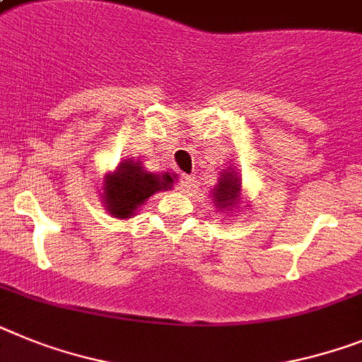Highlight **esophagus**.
Listing matches in <instances>:
<instances>
[{
	"instance_id": "obj_1",
	"label": "esophagus",
	"mask_w": 362,
	"mask_h": 362,
	"mask_svg": "<svg viewBox=\"0 0 362 362\" xmlns=\"http://www.w3.org/2000/svg\"><path fill=\"white\" fill-rule=\"evenodd\" d=\"M194 183H196V181H194L192 175H183V177H181V187H183V190H190V188L194 187Z\"/></svg>"
}]
</instances>
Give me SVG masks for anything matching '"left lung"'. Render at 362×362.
Segmentation results:
<instances>
[{"instance_id": "1", "label": "left lung", "mask_w": 362, "mask_h": 362, "mask_svg": "<svg viewBox=\"0 0 362 362\" xmlns=\"http://www.w3.org/2000/svg\"><path fill=\"white\" fill-rule=\"evenodd\" d=\"M212 203L216 209L225 211V214H236L242 212V177L240 172L233 166L225 168L223 172H219L218 185L212 188L211 192Z\"/></svg>"}]
</instances>
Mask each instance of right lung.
Returning <instances> with one entry per match:
<instances>
[{
    "label": "right lung",
    "instance_id": "obj_1",
    "mask_svg": "<svg viewBox=\"0 0 362 362\" xmlns=\"http://www.w3.org/2000/svg\"><path fill=\"white\" fill-rule=\"evenodd\" d=\"M177 175L172 172H148L141 159H122L113 172H107L102 181V203L110 216L129 219L137 214L148 197L160 190H172Z\"/></svg>",
    "mask_w": 362,
    "mask_h": 362
}]
</instances>
